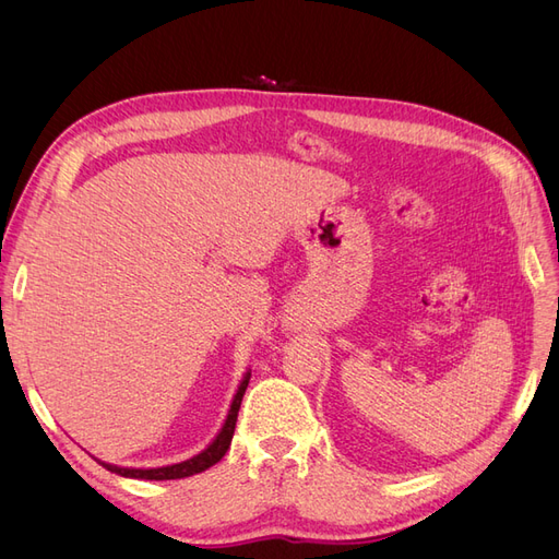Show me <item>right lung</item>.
<instances>
[{"mask_svg": "<svg viewBox=\"0 0 559 559\" xmlns=\"http://www.w3.org/2000/svg\"><path fill=\"white\" fill-rule=\"evenodd\" d=\"M251 378V370L242 376L240 384H238V392H235L233 401H230V408L228 415L224 419L222 429L214 436V441L198 454H193L191 460H183L177 464H167V466H156V468H132V466H116V464H107V462H99L107 471L116 473V476H123V478H138V480H179V478H189L195 476V473L207 471L210 466H214L216 462H222V456L228 452L230 441H233V433H235V421H238V411H240V403L245 396V389L249 384Z\"/></svg>", "mask_w": 559, "mask_h": 559, "instance_id": "1", "label": "right lung"}]
</instances>
